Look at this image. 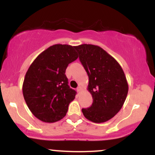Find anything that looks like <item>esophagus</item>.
Masks as SVG:
<instances>
[{"label":"esophagus","mask_w":155,"mask_h":155,"mask_svg":"<svg viewBox=\"0 0 155 155\" xmlns=\"http://www.w3.org/2000/svg\"><path fill=\"white\" fill-rule=\"evenodd\" d=\"M76 90H77V92H79H79H81V88L80 87H77V89H76Z\"/></svg>","instance_id":"esophagus-1"}]
</instances>
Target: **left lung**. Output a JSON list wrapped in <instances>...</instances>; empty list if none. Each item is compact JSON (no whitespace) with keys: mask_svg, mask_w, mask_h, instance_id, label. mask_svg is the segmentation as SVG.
I'll return each instance as SVG.
<instances>
[{"mask_svg":"<svg viewBox=\"0 0 155 155\" xmlns=\"http://www.w3.org/2000/svg\"><path fill=\"white\" fill-rule=\"evenodd\" d=\"M75 49L89 77L87 90L93 102L82 108L85 118L95 123L111 120L123 106L128 84L122 67L113 57L98 46L81 44Z\"/></svg>","mask_w":155,"mask_h":155,"instance_id":"8db88e82","label":"left lung"}]
</instances>
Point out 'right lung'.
Listing matches in <instances>:
<instances>
[{"instance_id":"right-lung-1","label":"right lung","mask_w":155,"mask_h":155,"mask_svg":"<svg viewBox=\"0 0 155 155\" xmlns=\"http://www.w3.org/2000/svg\"><path fill=\"white\" fill-rule=\"evenodd\" d=\"M75 47L54 44L32 63L24 79L22 92L28 108L44 122H55L66 115L76 92L68 86L65 70L78 58Z\"/></svg>"}]
</instances>
